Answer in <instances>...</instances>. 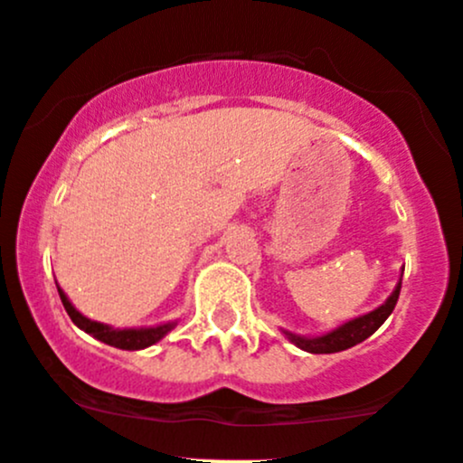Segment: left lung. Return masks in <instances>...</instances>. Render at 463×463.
<instances>
[{"mask_svg": "<svg viewBox=\"0 0 463 463\" xmlns=\"http://www.w3.org/2000/svg\"><path fill=\"white\" fill-rule=\"evenodd\" d=\"M403 278V273H401ZM399 293H401V282L396 284L392 296L383 302L381 307H376L374 311L365 316H358V318H352L347 322H343L340 326L335 329L326 331V334L320 335H300V334H291V331L282 329V334L291 340L296 347L305 349L309 354H335V352H345V349L354 347V345L363 343L365 338H370L372 334L383 325L390 314L394 311L396 300H399Z\"/></svg>", "mask_w": 463, "mask_h": 463, "instance_id": "8db88e82", "label": "left lung"}]
</instances>
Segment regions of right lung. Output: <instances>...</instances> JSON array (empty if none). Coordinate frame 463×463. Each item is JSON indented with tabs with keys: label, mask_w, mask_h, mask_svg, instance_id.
Instances as JSON below:
<instances>
[{
	"label": "right lung",
	"mask_w": 463,
	"mask_h": 463,
	"mask_svg": "<svg viewBox=\"0 0 463 463\" xmlns=\"http://www.w3.org/2000/svg\"><path fill=\"white\" fill-rule=\"evenodd\" d=\"M58 293H60V300H62L64 309H67L69 318L73 320V325L80 326L85 334L93 335V338L100 340V343L111 345V347H116V349L137 352V349L152 347V345H156L158 340L165 338V335L176 326V320H175V322H163V325H156V326H138V329H114V326L102 325V322H96V320H89L87 316H82L80 311L71 305V300L67 298V293H64L60 287H58Z\"/></svg>",
	"instance_id": "add662e5"
}]
</instances>
